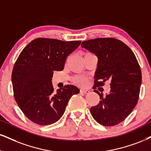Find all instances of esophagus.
<instances>
[{
    "label": "esophagus",
    "instance_id": "1",
    "mask_svg": "<svg viewBox=\"0 0 151 151\" xmlns=\"http://www.w3.org/2000/svg\"><path fill=\"white\" fill-rule=\"evenodd\" d=\"M80 92L81 93H84V94H88L89 92H90V91L88 90H84V89H81V90H80Z\"/></svg>",
    "mask_w": 151,
    "mask_h": 151
}]
</instances>
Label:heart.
Returning a JSON list of instances; mask_svg holds the SVG:
<instances>
[{
  "mask_svg": "<svg viewBox=\"0 0 151 151\" xmlns=\"http://www.w3.org/2000/svg\"><path fill=\"white\" fill-rule=\"evenodd\" d=\"M91 54L92 53L87 52L85 55H91ZM75 82L77 83V84L83 86V85H86V83L87 82V79L85 77H84V76H76V77L75 78Z\"/></svg>",
  "mask_w": 151,
  "mask_h": 151,
  "instance_id": "obj_1",
  "label": "heart"
}]
</instances>
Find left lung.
<instances>
[{"instance_id":"left-lung-1","label":"left lung","mask_w":151,"mask_h":151,"mask_svg":"<svg viewBox=\"0 0 151 151\" xmlns=\"http://www.w3.org/2000/svg\"><path fill=\"white\" fill-rule=\"evenodd\" d=\"M82 47L98 57L92 88L110 81L111 91L105 97L97 90L101 101L90 109L98 123L111 127L125 120L137 105L141 85V70L134 54L126 44L114 38H99L83 41Z\"/></svg>"}]
</instances>
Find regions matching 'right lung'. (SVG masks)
<instances>
[{
  "mask_svg": "<svg viewBox=\"0 0 151 151\" xmlns=\"http://www.w3.org/2000/svg\"><path fill=\"white\" fill-rule=\"evenodd\" d=\"M81 41H62L38 38L28 44L19 55L12 73L14 97L28 119L40 125L58 121L70 97L80 90L72 85L55 92L54 71L64 69L66 58Z\"/></svg>",
  "mask_w": 151,
  "mask_h": 151,
  "instance_id": "add662e5",
  "label": "right lung"
}]
</instances>
